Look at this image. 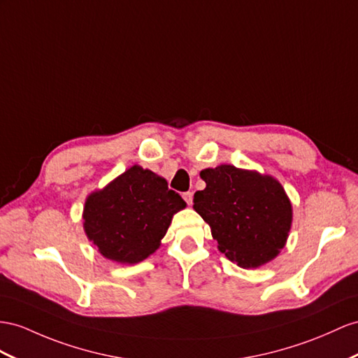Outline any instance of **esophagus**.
<instances>
[{
	"mask_svg": "<svg viewBox=\"0 0 358 358\" xmlns=\"http://www.w3.org/2000/svg\"><path fill=\"white\" fill-rule=\"evenodd\" d=\"M182 198H185V201L189 206L194 203V194H192V192H185V194H182Z\"/></svg>",
	"mask_w": 358,
	"mask_h": 358,
	"instance_id": "obj_1",
	"label": "esophagus"
}]
</instances>
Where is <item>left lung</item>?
Returning <instances> with one entry per match:
<instances>
[{"mask_svg": "<svg viewBox=\"0 0 358 358\" xmlns=\"http://www.w3.org/2000/svg\"><path fill=\"white\" fill-rule=\"evenodd\" d=\"M206 189L194 196L195 212L210 225L217 250L237 266L260 268L287 242L292 203L268 173L219 164L199 172Z\"/></svg>", "mask_w": 358, "mask_h": 358, "instance_id": "obj_1", "label": "left lung"}]
</instances>
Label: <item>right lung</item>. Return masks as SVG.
I'll return each mask as SVG.
<instances>
[{
    "instance_id": "right-lung-1",
    "label": "right lung",
    "mask_w": 358,
    "mask_h": 358,
    "mask_svg": "<svg viewBox=\"0 0 358 358\" xmlns=\"http://www.w3.org/2000/svg\"><path fill=\"white\" fill-rule=\"evenodd\" d=\"M185 207L166 180L134 164L87 195L83 228L103 257L136 264L159 250L173 215Z\"/></svg>"
}]
</instances>
